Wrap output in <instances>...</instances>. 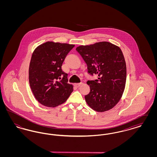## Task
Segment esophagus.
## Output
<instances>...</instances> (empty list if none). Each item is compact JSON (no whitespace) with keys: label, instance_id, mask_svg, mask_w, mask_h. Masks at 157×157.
Here are the masks:
<instances>
[{"label":"esophagus","instance_id":"esophagus-1","mask_svg":"<svg viewBox=\"0 0 157 157\" xmlns=\"http://www.w3.org/2000/svg\"><path fill=\"white\" fill-rule=\"evenodd\" d=\"M82 84V83H75L74 85H75V86H76V88H78V87H79Z\"/></svg>","mask_w":157,"mask_h":157}]
</instances>
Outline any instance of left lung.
I'll return each instance as SVG.
<instances>
[{
  "mask_svg": "<svg viewBox=\"0 0 157 157\" xmlns=\"http://www.w3.org/2000/svg\"><path fill=\"white\" fill-rule=\"evenodd\" d=\"M86 62L90 74L98 79L88 81L90 92L85 101L95 111L110 110L118 103L125 87L127 67L120 47L108 42H100L76 48Z\"/></svg>",
  "mask_w": 157,
  "mask_h": 157,
  "instance_id": "obj_1",
  "label": "left lung"
}]
</instances>
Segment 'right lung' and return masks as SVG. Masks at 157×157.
<instances>
[{"label": "right lung", "instance_id": "1", "mask_svg": "<svg viewBox=\"0 0 157 157\" xmlns=\"http://www.w3.org/2000/svg\"><path fill=\"white\" fill-rule=\"evenodd\" d=\"M74 45L48 41L34 50L29 67V82L34 97L47 107L67 101L74 90L67 83V74L62 65Z\"/></svg>", "mask_w": 157, "mask_h": 157}]
</instances>
